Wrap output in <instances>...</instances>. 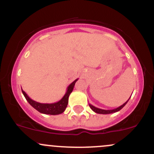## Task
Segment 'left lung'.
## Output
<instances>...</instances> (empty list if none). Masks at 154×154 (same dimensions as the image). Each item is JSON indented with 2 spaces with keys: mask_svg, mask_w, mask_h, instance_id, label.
Returning <instances> with one entry per match:
<instances>
[{
  "mask_svg": "<svg viewBox=\"0 0 154 154\" xmlns=\"http://www.w3.org/2000/svg\"><path fill=\"white\" fill-rule=\"evenodd\" d=\"M130 97H131V96H130ZM130 98H129V99H130ZM129 99H128V100H127V101L125 102V103L122 104V106H120L117 107V108H116V109H111V110H104V109H98V108L95 107L94 106L91 105V104H90V103H89V106H90V107H91V109H92V110H93V111H94V112L97 113V114H112V113L117 112V111H119L121 110V109H122V108H123L124 106H125V105H126L127 103H128V102Z\"/></svg>",
  "mask_w": 154,
  "mask_h": 154,
  "instance_id": "left-lung-1",
  "label": "left lung"
}]
</instances>
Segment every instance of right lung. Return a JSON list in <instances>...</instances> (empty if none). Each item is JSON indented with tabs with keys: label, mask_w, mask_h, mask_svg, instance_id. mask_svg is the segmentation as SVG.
I'll list each match as a JSON object with an SVG mask.
<instances>
[{
	"label": "right lung",
	"mask_w": 154,
	"mask_h": 154,
	"mask_svg": "<svg viewBox=\"0 0 154 154\" xmlns=\"http://www.w3.org/2000/svg\"><path fill=\"white\" fill-rule=\"evenodd\" d=\"M77 80H78V79H75L73 82H72L71 84L68 86V88H67L66 93L63 95V98H61L59 101L54 103H38V102H36L35 101V100H33L32 99H31L22 89V91L23 95L25 97L26 100L28 101V103L30 104L34 109H36L37 111H38L39 112L45 114L57 115V114H61V113H63V111H65V109H66L69 101V95L71 94L72 91H73L74 86H75V83Z\"/></svg>",
	"instance_id": "obj_1"
}]
</instances>
